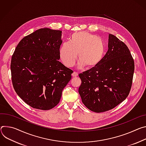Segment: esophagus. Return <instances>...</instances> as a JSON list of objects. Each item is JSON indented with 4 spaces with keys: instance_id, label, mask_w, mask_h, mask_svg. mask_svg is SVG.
<instances>
[{
    "instance_id": "obj_1",
    "label": "esophagus",
    "mask_w": 146,
    "mask_h": 146,
    "mask_svg": "<svg viewBox=\"0 0 146 146\" xmlns=\"http://www.w3.org/2000/svg\"><path fill=\"white\" fill-rule=\"evenodd\" d=\"M78 75V73L76 72H74L72 74V76L73 77H76Z\"/></svg>"
}]
</instances>
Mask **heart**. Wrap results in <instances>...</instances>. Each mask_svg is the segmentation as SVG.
Instances as JSON below:
<instances>
[{
    "mask_svg": "<svg viewBox=\"0 0 146 146\" xmlns=\"http://www.w3.org/2000/svg\"><path fill=\"white\" fill-rule=\"evenodd\" d=\"M104 53L103 40L87 32L74 33L70 42H64L60 50V57L65 66L71 67L76 59L79 67L91 68L101 61Z\"/></svg>",
    "mask_w": 146,
    "mask_h": 146,
    "instance_id": "obj_1",
    "label": "heart"
}]
</instances>
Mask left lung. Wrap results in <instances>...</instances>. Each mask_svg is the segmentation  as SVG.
<instances>
[{"mask_svg":"<svg viewBox=\"0 0 146 146\" xmlns=\"http://www.w3.org/2000/svg\"><path fill=\"white\" fill-rule=\"evenodd\" d=\"M108 47L97 66L79 75L82 102L95 112L117 106L126 99L132 85L135 63L128 47L112 34H109Z\"/></svg>","mask_w":146,"mask_h":146,"instance_id":"1","label":"left lung"}]
</instances>
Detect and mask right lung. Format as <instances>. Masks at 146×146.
<instances>
[{
    "instance_id": "add662e5",
    "label": "right lung",
    "mask_w": 146,
    "mask_h": 146,
    "mask_svg": "<svg viewBox=\"0 0 146 146\" xmlns=\"http://www.w3.org/2000/svg\"><path fill=\"white\" fill-rule=\"evenodd\" d=\"M62 31L41 28L23 38L11 57L12 84L31 107L48 110L60 102L73 71L61 63Z\"/></svg>"
}]
</instances>
